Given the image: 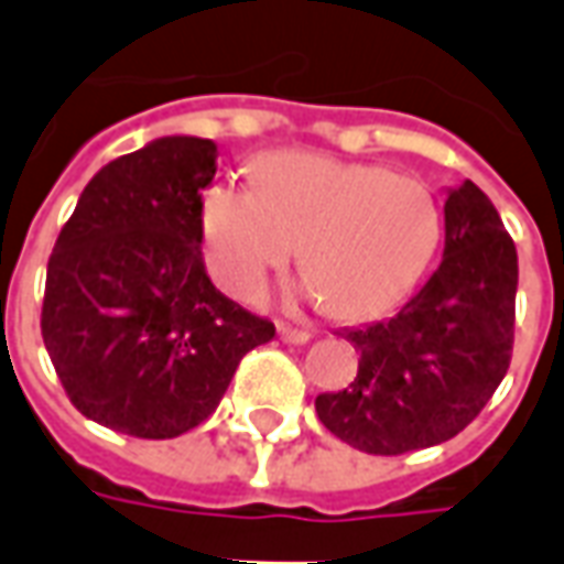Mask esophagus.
<instances>
[{
    "mask_svg": "<svg viewBox=\"0 0 564 564\" xmlns=\"http://www.w3.org/2000/svg\"><path fill=\"white\" fill-rule=\"evenodd\" d=\"M278 338L286 344H305L311 335L305 329H295V326H286V323H278Z\"/></svg>",
    "mask_w": 564,
    "mask_h": 564,
    "instance_id": "obj_1",
    "label": "esophagus"
}]
</instances>
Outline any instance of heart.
Returning <instances> with one entry per match:
<instances>
[{
  "label": "heart",
  "instance_id": "b5f03b06",
  "mask_svg": "<svg viewBox=\"0 0 564 564\" xmlns=\"http://www.w3.org/2000/svg\"><path fill=\"white\" fill-rule=\"evenodd\" d=\"M257 186H210L205 259L226 293L257 299L265 274L299 257L332 317L359 319L411 286L437 241V205L414 174L281 150L253 165Z\"/></svg>",
  "mask_w": 564,
  "mask_h": 564
}]
</instances>
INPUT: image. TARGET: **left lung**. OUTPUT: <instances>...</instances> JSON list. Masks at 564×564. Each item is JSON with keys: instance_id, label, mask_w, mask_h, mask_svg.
<instances>
[{"instance_id": "left-lung-1", "label": "left lung", "mask_w": 564, "mask_h": 564, "mask_svg": "<svg viewBox=\"0 0 564 564\" xmlns=\"http://www.w3.org/2000/svg\"><path fill=\"white\" fill-rule=\"evenodd\" d=\"M517 247L496 205L465 181L444 205V257L390 319L344 332L359 371L317 395L319 423L350 447L402 456L456 437L510 368Z\"/></svg>"}]
</instances>
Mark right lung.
<instances>
[{"instance_id": "right-lung-1", "label": "right lung", "mask_w": 564, "mask_h": 564, "mask_svg": "<svg viewBox=\"0 0 564 564\" xmlns=\"http://www.w3.org/2000/svg\"><path fill=\"white\" fill-rule=\"evenodd\" d=\"M217 144L169 135L84 186L47 259L42 338L68 402L132 437L205 423L241 356L274 338L210 283L202 193Z\"/></svg>"}]
</instances>
